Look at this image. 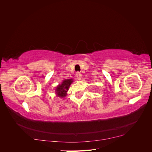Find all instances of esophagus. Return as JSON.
I'll return each instance as SVG.
<instances>
[{"label": "esophagus", "mask_w": 152, "mask_h": 152, "mask_svg": "<svg viewBox=\"0 0 152 152\" xmlns=\"http://www.w3.org/2000/svg\"><path fill=\"white\" fill-rule=\"evenodd\" d=\"M76 77L77 78L78 80H80L81 78H82V74L80 73V72H77L76 73Z\"/></svg>", "instance_id": "1"}]
</instances>
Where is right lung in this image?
Wrapping results in <instances>:
<instances>
[{"label": "right lung", "instance_id": "right-lung-1", "mask_svg": "<svg viewBox=\"0 0 152 152\" xmlns=\"http://www.w3.org/2000/svg\"><path fill=\"white\" fill-rule=\"evenodd\" d=\"M73 82L72 79H65L64 80L61 84L58 86L56 89V92L58 96L63 98L66 95V92L68 90L69 87Z\"/></svg>", "mask_w": 152, "mask_h": 152}]
</instances>
